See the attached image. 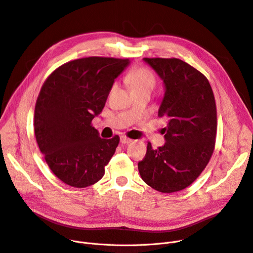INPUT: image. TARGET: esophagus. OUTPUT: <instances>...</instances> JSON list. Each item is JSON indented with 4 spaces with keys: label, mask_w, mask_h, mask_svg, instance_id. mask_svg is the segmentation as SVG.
<instances>
[{
    "label": "esophagus",
    "mask_w": 253,
    "mask_h": 253,
    "mask_svg": "<svg viewBox=\"0 0 253 253\" xmlns=\"http://www.w3.org/2000/svg\"><path fill=\"white\" fill-rule=\"evenodd\" d=\"M120 141H121V143L126 144V143H130V142H132V139H130V138L126 137V136H121Z\"/></svg>",
    "instance_id": "esophagus-1"
}]
</instances>
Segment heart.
Instances as JSON below:
<instances>
[{
	"label": "heart",
	"mask_w": 253,
	"mask_h": 253,
	"mask_svg": "<svg viewBox=\"0 0 253 253\" xmlns=\"http://www.w3.org/2000/svg\"><path fill=\"white\" fill-rule=\"evenodd\" d=\"M128 82L131 89H139L144 87L153 88L156 84L154 73L147 68H138L133 70L128 76Z\"/></svg>",
	"instance_id": "b5f03b06"
}]
</instances>
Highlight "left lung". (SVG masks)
I'll return each instance as SVG.
<instances>
[{"mask_svg":"<svg viewBox=\"0 0 253 253\" xmlns=\"http://www.w3.org/2000/svg\"><path fill=\"white\" fill-rule=\"evenodd\" d=\"M161 77L165 95L159 117L166 118V143L150 142L138 163L142 180L163 193L183 190L205 170L214 149L216 108L208 78L180 59L143 58Z\"/></svg>","mask_w":253,"mask_h":253,"instance_id":"8db88e82","label":"left lung"}]
</instances>
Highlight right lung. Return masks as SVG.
<instances>
[{
  "label": "right lung",
  "mask_w": 253,
  "mask_h": 253,
  "mask_svg": "<svg viewBox=\"0 0 253 253\" xmlns=\"http://www.w3.org/2000/svg\"><path fill=\"white\" fill-rule=\"evenodd\" d=\"M129 59L88 57L65 63L44 81L35 110V134L52 172L76 188L105 175L120 137L100 138L91 125Z\"/></svg>",
  "instance_id": "1"
}]
</instances>
